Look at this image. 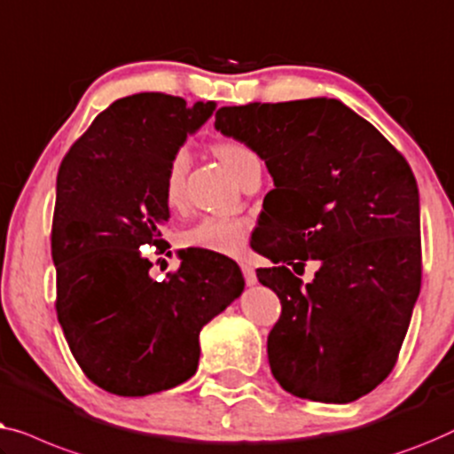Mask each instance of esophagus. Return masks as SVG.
Listing matches in <instances>:
<instances>
[{"instance_id":"34e87169","label":"esophagus","mask_w":454,"mask_h":454,"mask_svg":"<svg viewBox=\"0 0 454 454\" xmlns=\"http://www.w3.org/2000/svg\"><path fill=\"white\" fill-rule=\"evenodd\" d=\"M240 270H242V278H245L247 286H254V284H257V273H254V270H253L251 265L242 263Z\"/></svg>"}]
</instances>
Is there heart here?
<instances>
[{"label": "heart", "mask_w": 454, "mask_h": 454, "mask_svg": "<svg viewBox=\"0 0 454 454\" xmlns=\"http://www.w3.org/2000/svg\"><path fill=\"white\" fill-rule=\"evenodd\" d=\"M215 154L224 162L230 175L236 176L242 166L248 160L257 158L247 145L239 142H222L215 145ZM184 172H187V152L178 150L170 158L168 168H166L164 195L170 206L181 200ZM248 236V222L242 218H220V215H207L195 222L181 234L183 247L200 248V251L218 253V254H236L242 251Z\"/></svg>", "instance_id": "heart-1"}]
</instances>
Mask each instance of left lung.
I'll return each instance as SVG.
<instances>
[{
  "label": "left lung",
  "instance_id": "1",
  "mask_svg": "<svg viewBox=\"0 0 454 454\" xmlns=\"http://www.w3.org/2000/svg\"><path fill=\"white\" fill-rule=\"evenodd\" d=\"M215 129L263 158L276 239L254 251L282 315L267 337L286 391L349 403L391 374L421 284L419 195L387 137L335 98L251 102L215 111ZM322 261L304 286L293 271Z\"/></svg>",
  "mask_w": 454,
  "mask_h": 454
}]
</instances>
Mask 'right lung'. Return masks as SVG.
I'll list each match as a JSON object with an SVG mask.
<instances>
[{"mask_svg": "<svg viewBox=\"0 0 454 454\" xmlns=\"http://www.w3.org/2000/svg\"><path fill=\"white\" fill-rule=\"evenodd\" d=\"M215 102L142 92L114 100L57 172L51 254L57 318L94 385L144 397L181 385L200 362V331L240 296L232 259L181 254L164 282L139 247H166V168Z\"/></svg>", "mask_w": 454, "mask_h": 454, "instance_id": "obj_1", "label": "right lung"}]
</instances>
